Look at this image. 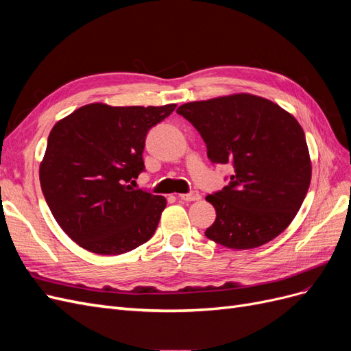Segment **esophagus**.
Segmentation results:
<instances>
[{
	"mask_svg": "<svg viewBox=\"0 0 351 351\" xmlns=\"http://www.w3.org/2000/svg\"><path fill=\"white\" fill-rule=\"evenodd\" d=\"M178 197L182 200H186V202H193V200H199L200 195H199V192H196V190H193V192H190V193L178 195Z\"/></svg>",
	"mask_w": 351,
	"mask_h": 351,
	"instance_id": "34e87169",
	"label": "esophagus"
}]
</instances>
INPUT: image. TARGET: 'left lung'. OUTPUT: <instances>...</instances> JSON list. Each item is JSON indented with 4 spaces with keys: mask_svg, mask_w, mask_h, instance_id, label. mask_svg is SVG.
Here are the masks:
<instances>
[{
    "mask_svg": "<svg viewBox=\"0 0 351 351\" xmlns=\"http://www.w3.org/2000/svg\"><path fill=\"white\" fill-rule=\"evenodd\" d=\"M177 114L206 143L212 164H230V183L208 195L217 218L205 236L230 249H253L290 226L309 190L304 132L280 105L249 93L183 104Z\"/></svg>",
    "mask_w": 351,
    "mask_h": 351,
    "instance_id": "obj_1",
    "label": "left lung"
}]
</instances>
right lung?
Listing matches in <instances>:
<instances>
[{"label":"right lung","mask_w":351,"mask_h":351,"mask_svg":"<svg viewBox=\"0 0 351 351\" xmlns=\"http://www.w3.org/2000/svg\"><path fill=\"white\" fill-rule=\"evenodd\" d=\"M174 110L89 104L52 127L39 168L42 193L80 247L121 254L154 236L167 200L133 184L145 171L147 132Z\"/></svg>","instance_id":"obj_1"}]
</instances>
